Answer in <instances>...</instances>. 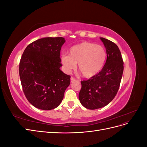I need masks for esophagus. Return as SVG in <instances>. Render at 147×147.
<instances>
[{"label": "esophagus", "instance_id": "1", "mask_svg": "<svg viewBox=\"0 0 147 147\" xmlns=\"http://www.w3.org/2000/svg\"><path fill=\"white\" fill-rule=\"evenodd\" d=\"M75 80H75V78H74V77H71V78H70V82H71V83L74 82Z\"/></svg>", "mask_w": 147, "mask_h": 147}]
</instances>
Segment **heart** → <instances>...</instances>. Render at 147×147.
<instances>
[{
  "instance_id": "1",
  "label": "heart",
  "mask_w": 147,
  "mask_h": 147,
  "mask_svg": "<svg viewBox=\"0 0 147 147\" xmlns=\"http://www.w3.org/2000/svg\"><path fill=\"white\" fill-rule=\"evenodd\" d=\"M107 58L105 48L90 42H82L71 47L69 56L63 55L61 62L64 70L70 72L77 64L78 69L86 78L94 77L102 70Z\"/></svg>"
}]
</instances>
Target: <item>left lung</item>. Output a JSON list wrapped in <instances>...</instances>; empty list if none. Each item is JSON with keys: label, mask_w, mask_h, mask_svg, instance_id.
Instances as JSON below:
<instances>
[{"label": "left lung", "mask_w": 147, "mask_h": 147, "mask_svg": "<svg viewBox=\"0 0 147 147\" xmlns=\"http://www.w3.org/2000/svg\"><path fill=\"white\" fill-rule=\"evenodd\" d=\"M106 49L107 60L100 72L94 77L81 82L78 98L88 109L95 110L108 105L116 96L123 73V61L116 44L100 38Z\"/></svg>", "instance_id": "1"}]
</instances>
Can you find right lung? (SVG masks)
Segmentation results:
<instances>
[{
	"mask_svg": "<svg viewBox=\"0 0 147 147\" xmlns=\"http://www.w3.org/2000/svg\"><path fill=\"white\" fill-rule=\"evenodd\" d=\"M63 37L38 39L26 47L20 63L23 92L37 109L50 110L58 107L70 83V77L61 70L60 51Z\"/></svg>",
	"mask_w": 147,
	"mask_h": 147,
	"instance_id": "add662e5",
	"label": "right lung"
}]
</instances>
